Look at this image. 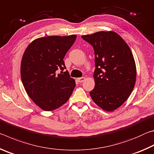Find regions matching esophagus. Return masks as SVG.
Masks as SVG:
<instances>
[{"mask_svg": "<svg viewBox=\"0 0 154 154\" xmlns=\"http://www.w3.org/2000/svg\"><path fill=\"white\" fill-rule=\"evenodd\" d=\"M84 80H85V77H84L77 78V81H78V82H79V83H82L83 82H84Z\"/></svg>", "mask_w": 154, "mask_h": 154, "instance_id": "esophagus-1", "label": "esophagus"}]
</instances>
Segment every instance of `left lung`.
<instances>
[{
  "mask_svg": "<svg viewBox=\"0 0 154 154\" xmlns=\"http://www.w3.org/2000/svg\"><path fill=\"white\" fill-rule=\"evenodd\" d=\"M93 47L95 86L91 98L103 110L112 111L126 101L136 82V65L128 45L114 32L82 36Z\"/></svg>",
  "mask_w": 154,
  "mask_h": 154,
  "instance_id": "obj_1",
  "label": "left lung"
}]
</instances>
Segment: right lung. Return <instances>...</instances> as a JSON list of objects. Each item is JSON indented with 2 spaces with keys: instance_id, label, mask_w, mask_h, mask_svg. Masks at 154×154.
Instances as JSON below:
<instances>
[{
  "instance_id": "add662e5",
  "label": "right lung",
  "mask_w": 154,
  "mask_h": 154,
  "mask_svg": "<svg viewBox=\"0 0 154 154\" xmlns=\"http://www.w3.org/2000/svg\"><path fill=\"white\" fill-rule=\"evenodd\" d=\"M76 35L38 38L26 49L21 62V78L33 102L43 110L58 109L66 102L75 87L63 59ZM58 70H61L58 74Z\"/></svg>"
}]
</instances>
